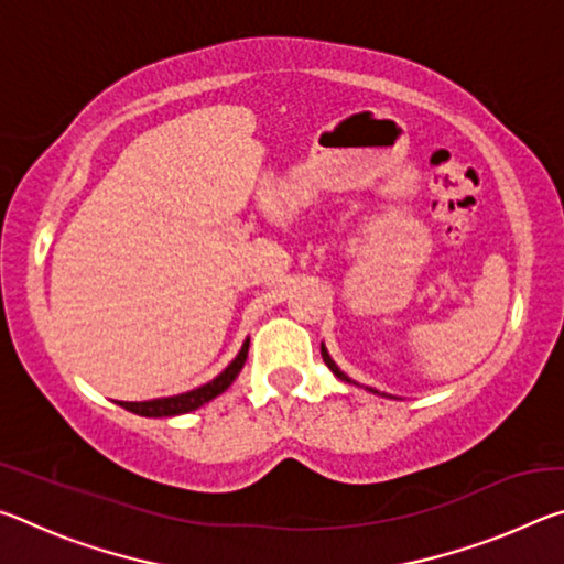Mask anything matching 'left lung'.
Returning <instances> with one entry per match:
<instances>
[{
    "instance_id": "8db88e82",
    "label": "left lung",
    "mask_w": 564,
    "mask_h": 564,
    "mask_svg": "<svg viewBox=\"0 0 564 564\" xmlns=\"http://www.w3.org/2000/svg\"><path fill=\"white\" fill-rule=\"evenodd\" d=\"M321 356H323V360H326V366L333 370V376H338L340 380H346V383H356V380H350L346 373H343V370L336 366V362H333V358L328 356V350H326V346H321ZM358 386V383H356ZM370 393H378V390H373V388H368Z\"/></svg>"
}]
</instances>
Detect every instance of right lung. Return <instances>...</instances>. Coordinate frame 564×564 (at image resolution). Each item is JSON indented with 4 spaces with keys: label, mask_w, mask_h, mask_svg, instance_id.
I'll return each mask as SVG.
<instances>
[{
    "label": "right lung",
    "mask_w": 564,
    "mask_h": 564,
    "mask_svg": "<svg viewBox=\"0 0 564 564\" xmlns=\"http://www.w3.org/2000/svg\"><path fill=\"white\" fill-rule=\"evenodd\" d=\"M246 358H248V340L243 343L241 350H238V356L231 360V366H228L221 376H216L212 383L194 388V390H188V393H181V395L144 400V403H123V400H119V405L131 410V413H137V415H144V417H171V415L191 413V410L202 408L208 403V400L221 395L224 390L234 383L236 376L241 373Z\"/></svg>",
    "instance_id": "add662e5"
}]
</instances>
